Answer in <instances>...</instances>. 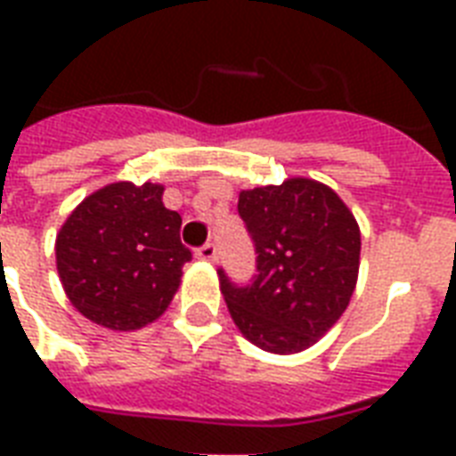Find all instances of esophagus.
<instances>
[{"instance_id": "obj_1", "label": "esophagus", "mask_w": 456, "mask_h": 456, "mask_svg": "<svg viewBox=\"0 0 456 456\" xmlns=\"http://www.w3.org/2000/svg\"><path fill=\"white\" fill-rule=\"evenodd\" d=\"M196 257L199 260H206V263H213L215 257H217V248H215V243H206V246H200L196 250Z\"/></svg>"}]
</instances>
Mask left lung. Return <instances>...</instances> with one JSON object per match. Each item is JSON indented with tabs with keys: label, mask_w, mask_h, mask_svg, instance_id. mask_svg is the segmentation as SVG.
<instances>
[{
	"label": "left lung",
	"mask_w": 456,
	"mask_h": 456,
	"mask_svg": "<svg viewBox=\"0 0 456 456\" xmlns=\"http://www.w3.org/2000/svg\"><path fill=\"white\" fill-rule=\"evenodd\" d=\"M257 274L234 286L217 270L239 331L274 354L312 347L346 312L360 274V224L331 186L289 177L239 193Z\"/></svg>",
	"instance_id": "left-lung-1"
}]
</instances>
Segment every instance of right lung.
<instances>
[{"label":"right lung","mask_w":456,"mask_h":456,"mask_svg":"<svg viewBox=\"0 0 456 456\" xmlns=\"http://www.w3.org/2000/svg\"><path fill=\"white\" fill-rule=\"evenodd\" d=\"M163 184L113 182L89 193L56 234V270L80 314L113 331L156 322L182 281L191 250Z\"/></svg>","instance_id":"obj_1"}]
</instances>
